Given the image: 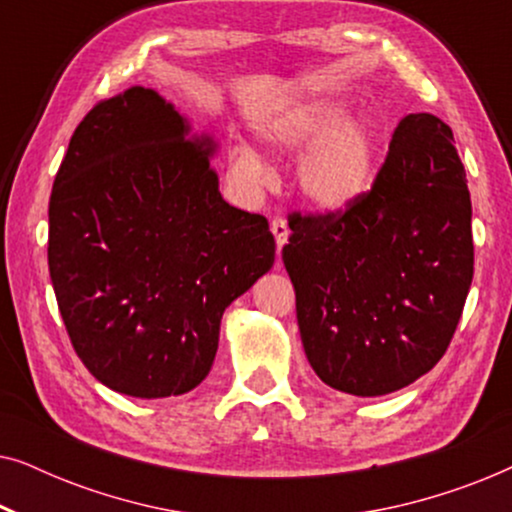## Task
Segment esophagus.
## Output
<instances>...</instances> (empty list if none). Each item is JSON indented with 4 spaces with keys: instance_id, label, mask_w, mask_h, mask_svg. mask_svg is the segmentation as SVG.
Returning a JSON list of instances; mask_svg holds the SVG:
<instances>
[{
    "instance_id": "34e87169",
    "label": "esophagus",
    "mask_w": 512,
    "mask_h": 512,
    "mask_svg": "<svg viewBox=\"0 0 512 512\" xmlns=\"http://www.w3.org/2000/svg\"><path fill=\"white\" fill-rule=\"evenodd\" d=\"M270 230H272V235H275L277 249L282 251L284 244L289 242V223H286V219H282V216H275V219L270 221Z\"/></svg>"
}]
</instances>
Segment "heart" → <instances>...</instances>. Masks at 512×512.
<instances>
[{"label": "heart", "mask_w": 512, "mask_h": 512, "mask_svg": "<svg viewBox=\"0 0 512 512\" xmlns=\"http://www.w3.org/2000/svg\"><path fill=\"white\" fill-rule=\"evenodd\" d=\"M342 104L324 97L279 102L258 125V137L272 153L300 151L298 193L326 214L345 212L368 193L375 179L377 135L361 116H342ZM235 170L249 184H263L268 167L251 149H237Z\"/></svg>", "instance_id": "1"}]
</instances>
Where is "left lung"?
I'll list each match as a JSON object with an SVG mask.
<instances>
[{"mask_svg":"<svg viewBox=\"0 0 512 512\" xmlns=\"http://www.w3.org/2000/svg\"><path fill=\"white\" fill-rule=\"evenodd\" d=\"M282 261L314 373L352 396L408 387L443 359L473 279L471 193L450 125L405 116L370 193L289 216Z\"/></svg>","mask_w":512,"mask_h":512,"instance_id":"8db88e82","label":"left lung"}]
</instances>
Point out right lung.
Returning a JSON list of instances; mask_svg holds the SVG:
<instances>
[{"label":"right lung","mask_w":512,"mask_h":512,"mask_svg":"<svg viewBox=\"0 0 512 512\" xmlns=\"http://www.w3.org/2000/svg\"><path fill=\"white\" fill-rule=\"evenodd\" d=\"M209 135L151 88L95 104L48 202V270L69 340L104 387H198L226 307L275 263L261 214L223 200Z\"/></svg>","instance_id":"add662e5"}]
</instances>
